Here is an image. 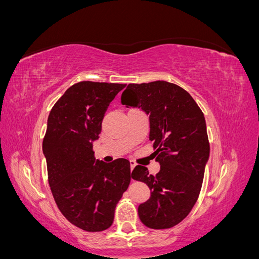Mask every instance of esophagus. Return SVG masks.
Wrapping results in <instances>:
<instances>
[{"label":"esophagus","mask_w":259,"mask_h":259,"mask_svg":"<svg viewBox=\"0 0 259 259\" xmlns=\"http://www.w3.org/2000/svg\"><path fill=\"white\" fill-rule=\"evenodd\" d=\"M130 164H131V170H133V169H134V167L136 166V162L135 161H131Z\"/></svg>","instance_id":"1"}]
</instances>
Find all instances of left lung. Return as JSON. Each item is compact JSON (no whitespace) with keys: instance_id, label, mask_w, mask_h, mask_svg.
Wrapping results in <instances>:
<instances>
[{"instance_id":"left-lung-1","label":"left lung","mask_w":259,"mask_h":259,"mask_svg":"<svg viewBox=\"0 0 259 259\" xmlns=\"http://www.w3.org/2000/svg\"><path fill=\"white\" fill-rule=\"evenodd\" d=\"M121 103L149 114V139L161 165L155 176L142 165L132 171L151 190L138 216L151 229L171 228L190 213L201 191L209 156L204 114L189 93L166 81L128 84Z\"/></svg>"}]
</instances>
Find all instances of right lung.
I'll use <instances>...</instances> for the list:
<instances>
[{
    "label": "right lung",
    "mask_w": 259,
    "mask_h": 259,
    "mask_svg": "<svg viewBox=\"0 0 259 259\" xmlns=\"http://www.w3.org/2000/svg\"><path fill=\"white\" fill-rule=\"evenodd\" d=\"M125 86L75 83L48 119L43 153L53 197L61 214L85 231H103L112 225L115 206L131 183L128 160L105 163L93 151L107 109Z\"/></svg>",
    "instance_id": "right-lung-1"
}]
</instances>
